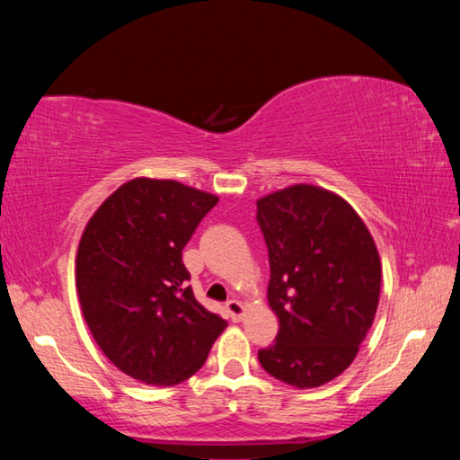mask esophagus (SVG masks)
Here are the masks:
<instances>
[{
	"mask_svg": "<svg viewBox=\"0 0 460 460\" xmlns=\"http://www.w3.org/2000/svg\"><path fill=\"white\" fill-rule=\"evenodd\" d=\"M227 313H229V316L233 318V321L239 323L241 318L245 316V305L241 300H229L227 302Z\"/></svg>",
	"mask_w": 460,
	"mask_h": 460,
	"instance_id": "1",
	"label": "esophagus"
}]
</instances>
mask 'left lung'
Returning a JSON list of instances; mask_svg holds the SVG:
<instances>
[{
    "label": "left lung",
    "mask_w": 460,
    "mask_h": 460,
    "mask_svg": "<svg viewBox=\"0 0 460 460\" xmlns=\"http://www.w3.org/2000/svg\"><path fill=\"white\" fill-rule=\"evenodd\" d=\"M270 253L274 345L258 359L271 377L308 389L339 377L377 313L381 260L367 225L337 192L292 184L258 199Z\"/></svg>",
    "instance_id": "1"
}]
</instances>
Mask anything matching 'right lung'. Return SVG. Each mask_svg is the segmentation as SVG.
I'll use <instances>...</instances> for the list:
<instances>
[{"mask_svg": "<svg viewBox=\"0 0 460 460\" xmlns=\"http://www.w3.org/2000/svg\"><path fill=\"white\" fill-rule=\"evenodd\" d=\"M219 197L166 178H131L101 202L79 241L75 282L93 339L115 367L176 385L227 329L184 282L182 249Z\"/></svg>", "mask_w": 460, "mask_h": 460, "instance_id": "right-lung-1", "label": "right lung"}]
</instances>
